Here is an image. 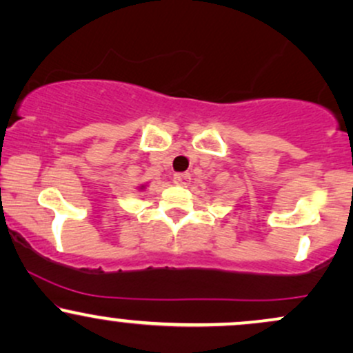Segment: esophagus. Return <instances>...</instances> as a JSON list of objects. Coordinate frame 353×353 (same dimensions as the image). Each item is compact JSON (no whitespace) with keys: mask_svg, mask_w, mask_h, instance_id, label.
<instances>
[{"mask_svg":"<svg viewBox=\"0 0 353 353\" xmlns=\"http://www.w3.org/2000/svg\"><path fill=\"white\" fill-rule=\"evenodd\" d=\"M190 182V174L189 172H177L174 174V184L177 185H188Z\"/></svg>","mask_w":353,"mask_h":353,"instance_id":"1","label":"esophagus"}]
</instances>
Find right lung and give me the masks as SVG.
<instances>
[{
	"instance_id": "add662e5",
	"label": "right lung",
	"mask_w": 353,
	"mask_h": 353,
	"mask_svg": "<svg viewBox=\"0 0 353 353\" xmlns=\"http://www.w3.org/2000/svg\"><path fill=\"white\" fill-rule=\"evenodd\" d=\"M143 188H144V185H143ZM143 188H141V189H143Z\"/></svg>"
}]
</instances>
